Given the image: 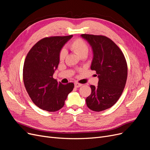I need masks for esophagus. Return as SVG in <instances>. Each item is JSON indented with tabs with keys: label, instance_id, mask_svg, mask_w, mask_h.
<instances>
[{
	"label": "esophagus",
	"instance_id": "esophagus-1",
	"mask_svg": "<svg viewBox=\"0 0 150 150\" xmlns=\"http://www.w3.org/2000/svg\"><path fill=\"white\" fill-rule=\"evenodd\" d=\"M81 86H83V84H80V83H74V87L75 88H79V87H81Z\"/></svg>",
	"mask_w": 150,
	"mask_h": 150
}]
</instances>
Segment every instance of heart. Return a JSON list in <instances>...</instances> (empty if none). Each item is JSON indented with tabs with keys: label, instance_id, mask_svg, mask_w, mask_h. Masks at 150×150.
<instances>
[{
	"label": "heart",
	"instance_id": "obj_1",
	"mask_svg": "<svg viewBox=\"0 0 150 150\" xmlns=\"http://www.w3.org/2000/svg\"><path fill=\"white\" fill-rule=\"evenodd\" d=\"M71 48L79 55L81 56L83 54H87L89 50V46L85 40L83 39H76L71 44ZM66 56V51L65 49H62L59 53V59L63 61Z\"/></svg>",
	"mask_w": 150,
	"mask_h": 150
}]
</instances>
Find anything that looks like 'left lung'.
Here are the masks:
<instances>
[{
  "label": "left lung",
  "mask_w": 150,
  "mask_h": 150,
  "mask_svg": "<svg viewBox=\"0 0 150 150\" xmlns=\"http://www.w3.org/2000/svg\"><path fill=\"white\" fill-rule=\"evenodd\" d=\"M91 46L93 59L91 69L96 71L98 85H91V94L86 98L88 107L94 111L110 108L123 91L128 76L126 59L119 47L104 35L82 34Z\"/></svg>",
  "instance_id": "obj_1"
}]
</instances>
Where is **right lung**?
<instances>
[{"label": "right lung", "mask_w": 150, "mask_h": 150, "mask_svg": "<svg viewBox=\"0 0 150 150\" xmlns=\"http://www.w3.org/2000/svg\"><path fill=\"white\" fill-rule=\"evenodd\" d=\"M72 37L54 36L40 40L30 49L23 67L25 88L33 102L43 110L54 112L64 105L74 83L64 85L53 78L63 46Z\"/></svg>", "instance_id": "1"}]
</instances>
